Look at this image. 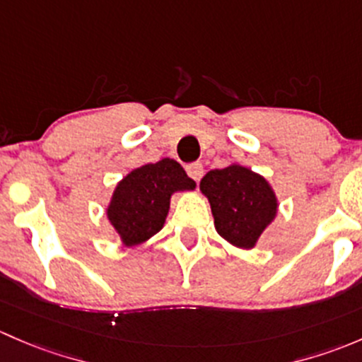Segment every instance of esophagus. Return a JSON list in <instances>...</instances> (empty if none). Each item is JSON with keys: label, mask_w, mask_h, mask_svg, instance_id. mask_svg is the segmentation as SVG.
<instances>
[{"label": "esophagus", "mask_w": 362, "mask_h": 362, "mask_svg": "<svg viewBox=\"0 0 362 362\" xmlns=\"http://www.w3.org/2000/svg\"><path fill=\"white\" fill-rule=\"evenodd\" d=\"M186 173H188V176L192 177V180L199 181L200 177L204 176V165L200 162H193L186 167Z\"/></svg>", "instance_id": "34e87169"}]
</instances>
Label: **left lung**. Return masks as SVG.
Masks as SVG:
<instances>
[{"label":"left lung","mask_w":362,"mask_h":362,"mask_svg":"<svg viewBox=\"0 0 362 362\" xmlns=\"http://www.w3.org/2000/svg\"><path fill=\"white\" fill-rule=\"evenodd\" d=\"M200 189L211 204L216 232L240 249L255 247L277 216V197L268 181L238 163L209 170Z\"/></svg>","instance_id":"1"}]
</instances>
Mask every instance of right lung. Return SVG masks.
I'll list each match as a JSON object with an SVG mask.
<instances>
[{"mask_svg": "<svg viewBox=\"0 0 362 362\" xmlns=\"http://www.w3.org/2000/svg\"><path fill=\"white\" fill-rule=\"evenodd\" d=\"M195 181L173 158L137 167L117 185L106 214L127 247L139 245L163 228L176 192L195 189Z\"/></svg>", "mask_w": 362, "mask_h": 362, "instance_id": "obj_1", "label": "right lung"}]
</instances>
